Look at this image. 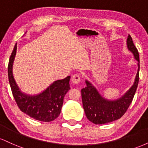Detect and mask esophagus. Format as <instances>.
<instances>
[{
  "mask_svg": "<svg viewBox=\"0 0 148 148\" xmlns=\"http://www.w3.org/2000/svg\"><path fill=\"white\" fill-rule=\"evenodd\" d=\"M80 81H81V78H80L79 75L78 74H74L72 77V81L74 84H79Z\"/></svg>",
  "mask_w": 148,
  "mask_h": 148,
  "instance_id": "34e87169",
  "label": "esophagus"
}]
</instances>
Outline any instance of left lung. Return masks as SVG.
<instances>
[{
    "label": "left lung",
    "mask_w": 148,
    "mask_h": 148,
    "mask_svg": "<svg viewBox=\"0 0 148 148\" xmlns=\"http://www.w3.org/2000/svg\"><path fill=\"white\" fill-rule=\"evenodd\" d=\"M127 47L138 62V70L134 84L123 96L115 99H106L87 79L86 80V87L81 90L85 113L88 120L95 125L106 124L120 119L125 114L133 100L139 81L140 61L138 50L130 35L127 37Z\"/></svg>",
    "instance_id": "left-lung-1"
}]
</instances>
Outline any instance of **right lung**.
<instances>
[{
  "label": "right lung",
  "instance_id": "1",
  "mask_svg": "<svg viewBox=\"0 0 148 148\" xmlns=\"http://www.w3.org/2000/svg\"><path fill=\"white\" fill-rule=\"evenodd\" d=\"M14 46L8 64V79L13 97L22 112L37 120L51 122L60 115L64 97L70 89L68 76L64 79L53 81L45 90L36 95L23 92L16 84L13 76V64L17 49Z\"/></svg>",
  "mask_w": 148,
  "mask_h": 148
}]
</instances>
